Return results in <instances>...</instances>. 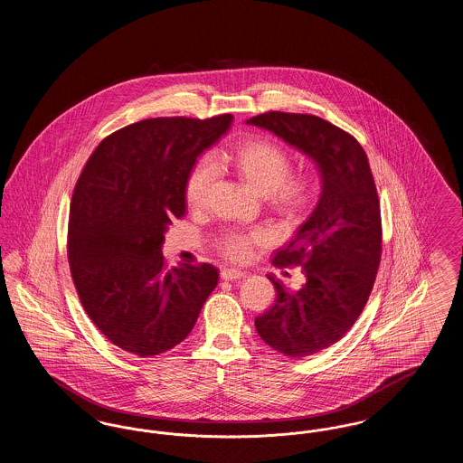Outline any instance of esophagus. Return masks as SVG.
I'll return each mask as SVG.
<instances>
[{"mask_svg":"<svg viewBox=\"0 0 463 463\" xmlns=\"http://www.w3.org/2000/svg\"><path fill=\"white\" fill-rule=\"evenodd\" d=\"M221 278L222 279H225V281H232V279H240V278H244V272L240 270V269H222L221 270Z\"/></svg>","mask_w":463,"mask_h":463,"instance_id":"esophagus-1","label":"esophagus"}]
</instances>
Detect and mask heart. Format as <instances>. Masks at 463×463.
<instances>
[{
	"label": "heart",
	"instance_id": "1",
	"mask_svg": "<svg viewBox=\"0 0 463 463\" xmlns=\"http://www.w3.org/2000/svg\"><path fill=\"white\" fill-rule=\"evenodd\" d=\"M217 166L232 170L257 194L281 212H298L312 193V176L304 172H289L291 163L285 149L264 138H244L232 147L222 151ZM213 180V168L201 159L187 174L184 184V201L189 208H199L206 198ZM274 241V232L269 227H255L251 231L227 229L219 234L217 248L231 260H244L253 248L267 246Z\"/></svg>",
	"mask_w": 463,
	"mask_h": 463
}]
</instances>
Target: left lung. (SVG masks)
<instances>
[{
    "instance_id": "1",
    "label": "left lung",
    "mask_w": 463,
    "mask_h": 463,
    "mask_svg": "<svg viewBox=\"0 0 463 463\" xmlns=\"http://www.w3.org/2000/svg\"><path fill=\"white\" fill-rule=\"evenodd\" d=\"M312 157L321 198L276 267L300 265L302 287L269 276L274 304L255 319L267 345L289 357L328 349L353 328L373 289L382 259V217L368 156L351 133L314 114L269 110L246 121ZM287 276H289L287 272Z\"/></svg>"
}]
</instances>
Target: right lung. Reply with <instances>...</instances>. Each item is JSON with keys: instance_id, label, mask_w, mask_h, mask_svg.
I'll return each mask as SVG.
<instances>
[{"instance_id": "right-lung-1", "label": "right lung", "mask_w": 463, "mask_h": 463, "mask_svg": "<svg viewBox=\"0 0 463 463\" xmlns=\"http://www.w3.org/2000/svg\"><path fill=\"white\" fill-rule=\"evenodd\" d=\"M232 116L153 118L106 137L76 182L67 259L81 306L116 347L151 357L180 344L217 287L212 264L168 269L166 225L185 213L184 184Z\"/></svg>"}]
</instances>
